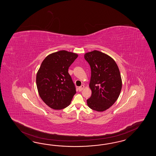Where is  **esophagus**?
<instances>
[{
  "label": "esophagus",
  "instance_id": "34e87169",
  "mask_svg": "<svg viewBox=\"0 0 156 156\" xmlns=\"http://www.w3.org/2000/svg\"><path fill=\"white\" fill-rule=\"evenodd\" d=\"M84 87H85V86H84V85H81L80 87H78V90H79V91H81L82 90H83V89H84Z\"/></svg>",
  "mask_w": 156,
  "mask_h": 156
}]
</instances>
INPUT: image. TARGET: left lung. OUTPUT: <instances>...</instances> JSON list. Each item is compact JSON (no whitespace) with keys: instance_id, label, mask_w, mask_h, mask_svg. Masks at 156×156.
I'll return each instance as SVG.
<instances>
[{"instance_id":"1","label":"left lung","mask_w":156,"mask_h":156,"mask_svg":"<svg viewBox=\"0 0 156 156\" xmlns=\"http://www.w3.org/2000/svg\"><path fill=\"white\" fill-rule=\"evenodd\" d=\"M91 67L89 87L92 93L87 104L90 109L103 112L118 99L122 89V80L118 66L108 55L94 50L85 54Z\"/></svg>"}]
</instances>
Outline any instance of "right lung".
<instances>
[{
    "instance_id": "add662e5",
    "label": "right lung",
    "mask_w": 156,
    "mask_h": 156,
    "mask_svg": "<svg viewBox=\"0 0 156 156\" xmlns=\"http://www.w3.org/2000/svg\"><path fill=\"white\" fill-rule=\"evenodd\" d=\"M77 57V54L61 50L48 55L40 66L36 78L38 93L51 109L67 107L76 93L68 69Z\"/></svg>"
}]
</instances>
